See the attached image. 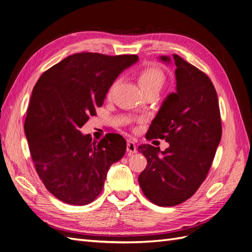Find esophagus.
Wrapping results in <instances>:
<instances>
[{
	"mask_svg": "<svg viewBox=\"0 0 252 252\" xmlns=\"http://www.w3.org/2000/svg\"><path fill=\"white\" fill-rule=\"evenodd\" d=\"M127 152H128V156H131L136 152V146L133 142L131 141L127 142Z\"/></svg>",
	"mask_w": 252,
	"mask_h": 252,
	"instance_id": "obj_1",
	"label": "esophagus"
}]
</instances>
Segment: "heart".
Listing matches in <instances>:
<instances>
[{
	"instance_id": "obj_1",
	"label": "heart",
	"mask_w": 252,
	"mask_h": 252,
	"mask_svg": "<svg viewBox=\"0 0 252 252\" xmlns=\"http://www.w3.org/2000/svg\"><path fill=\"white\" fill-rule=\"evenodd\" d=\"M138 82L139 85L142 89L143 93L150 90L159 91L165 84V75L159 70L158 68L156 67H146L138 73ZM112 87L109 90V94H111Z\"/></svg>"
}]
</instances>
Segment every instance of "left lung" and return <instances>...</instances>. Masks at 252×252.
<instances>
[{
  "label": "left lung",
  "instance_id": "left-lung-1",
  "mask_svg": "<svg viewBox=\"0 0 252 252\" xmlns=\"http://www.w3.org/2000/svg\"><path fill=\"white\" fill-rule=\"evenodd\" d=\"M173 63L177 93L165 98L146 133L147 140L165 139L169 147L161 151L147 144L138 148L147 158L139 175L142 191L162 207L179 205L195 193L222 136L218 94L208 75L178 55H173Z\"/></svg>",
  "mask_w": 252,
  "mask_h": 252
}]
</instances>
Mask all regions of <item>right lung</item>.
<instances>
[{
  "label": "right lung",
  "instance_id": "right-lung-1",
  "mask_svg": "<svg viewBox=\"0 0 252 252\" xmlns=\"http://www.w3.org/2000/svg\"><path fill=\"white\" fill-rule=\"evenodd\" d=\"M138 60L135 55L74 53L36 82L24 130L35 170L57 199L78 206L94 202L110 166L125 155L121 134L107 133L95 142L80 128L95 116L119 74Z\"/></svg>",
  "mask_w": 252,
  "mask_h": 252
}]
</instances>
